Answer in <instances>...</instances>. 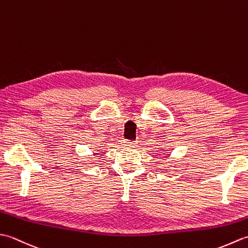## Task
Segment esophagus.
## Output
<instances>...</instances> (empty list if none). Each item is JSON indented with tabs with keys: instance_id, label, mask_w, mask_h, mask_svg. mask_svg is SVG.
I'll list each match as a JSON object with an SVG mask.
<instances>
[{
	"instance_id": "1",
	"label": "esophagus",
	"mask_w": 248,
	"mask_h": 248,
	"mask_svg": "<svg viewBox=\"0 0 248 248\" xmlns=\"http://www.w3.org/2000/svg\"><path fill=\"white\" fill-rule=\"evenodd\" d=\"M121 145L124 146V147H129V146L134 145V141L129 140H121Z\"/></svg>"
}]
</instances>
